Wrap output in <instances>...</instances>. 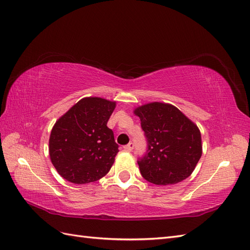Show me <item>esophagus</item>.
Returning a JSON list of instances; mask_svg holds the SVG:
<instances>
[{"mask_svg": "<svg viewBox=\"0 0 250 250\" xmlns=\"http://www.w3.org/2000/svg\"><path fill=\"white\" fill-rule=\"evenodd\" d=\"M124 148L127 152H132L134 149V144H133V142H130V144H127L126 146H125Z\"/></svg>", "mask_w": 250, "mask_h": 250, "instance_id": "obj_1", "label": "esophagus"}]
</instances>
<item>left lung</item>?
I'll list each match as a JSON object with an SVG mask.
<instances>
[{"mask_svg":"<svg viewBox=\"0 0 250 250\" xmlns=\"http://www.w3.org/2000/svg\"><path fill=\"white\" fill-rule=\"evenodd\" d=\"M134 113L140 118L146 139V151L137 160L142 177L157 185L187 179L202 155L198 126L167 104H147Z\"/></svg>","mask_w":250,"mask_h":250,"instance_id":"left-lung-1","label":"left lung"}]
</instances>
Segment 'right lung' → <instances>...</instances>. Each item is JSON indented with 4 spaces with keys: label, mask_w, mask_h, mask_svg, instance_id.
<instances>
[{
    "label": "right lung",
    "mask_w": 250,
    "mask_h": 250,
    "mask_svg": "<svg viewBox=\"0 0 250 250\" xmlns=\"http://www.w3.org/2000/svg\"><path fill=\"white\" fill-rule=\"evenodd\" d=\"M114 109V102L83 98L55 123L49 139L50 159L67 181L85 184L108 174L119 152L106 126Z\"/></svg>",
    "instance_id": "1"
}]
</instances>
